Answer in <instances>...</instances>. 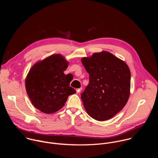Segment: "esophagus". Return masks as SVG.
Instances as JSON below:
<instances>
[{
    "label": "esophagus",
    "mask_w": 158,
    "mask_h": 158,
    "mask_svg": "<svg viewBox=\"0 0 158 158\" xmlns=\"http://www.w3.org/2000/svg\"><path fill=\"white\" fill-rule=\"evenodd\" d=\"M81 91H82V87L79 88V89H76V92H77V94H79Z\"/></svg>",
    "instance_id": "esophagus-1"
}]
</instances>
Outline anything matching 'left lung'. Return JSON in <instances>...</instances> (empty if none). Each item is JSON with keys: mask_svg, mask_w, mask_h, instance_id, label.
Masks as SVG:
<instances>
[{"mask_svg": "<svg viewBox=\"0 0 158 158\" xmlns=\"http://www.w3.org/2000/svg\"><path fill=\"white\" fill-rule=\"evenodd\" d=\"M81 62L89 74V83L81 94L87 113L104 121L113 118L129 98L131 72L127 64L107 51L84 57Z\"/></svg>", "mask_w": 158, "mask_h": 158, "instance_id": "1", "label": "left lung"}]
</instances>
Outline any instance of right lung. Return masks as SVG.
Wrapping results in <instances>:
<instances>
[{
  "label": "right lung",
  "instance_id": "add662e5",
  "mask_svg": "<svg viewBox=\"0 0 158 158\" xmlns=\"http://www.w3.org/2000/svg\"><path fill=\"white\" fill-rule=\"evenodd\" d=\"M69 62L60 54H52L35 63L25 81L27 94L33 106L45 114H52L64 106L67 98L76 93L72 81L64 71Z\"/></svg>",
  "mask_w": 158,
  "mask_h": 158
}]
</instances>
